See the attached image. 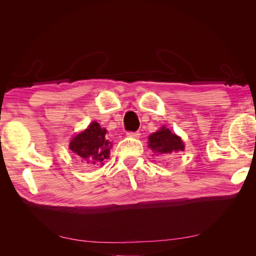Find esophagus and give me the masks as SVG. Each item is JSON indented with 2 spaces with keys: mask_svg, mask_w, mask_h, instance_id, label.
Returning a JSON list of instances; mask_svg holds the SVG:
<instances>
[{
  "mask_svg": "<svg viewBox=\"0 0 256 256\" xmlns=\"http://www.w3.org/2000/svg\"><path fill=\"white\" fill-rule=\"evenodd\" d=\"M127 136L130 138H138L141 136V134L138 131H134V132H127Z\"/></svg>",
  "mask_w": 256,
  "mask_h": 256,
  "instance_id": "obj_1",
  "label": "esophagus"
}]
</instances>
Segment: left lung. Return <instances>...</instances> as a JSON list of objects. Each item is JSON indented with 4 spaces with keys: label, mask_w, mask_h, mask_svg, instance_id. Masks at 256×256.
Segmentation results:
<instances>
[{
    "label": "left lung",
    "mask_w": 256,
    "mask_h": 256,
    "mask_svg": "<svg viewBox=\"0 0 256 256\" xmlns=\"http://www.w3.org/2000/svg\"><path fill=\"white\" fill-rule=\"evenodd\" d=\"M148 140L150 148L157 154H172L184 148L182 138L166 127H162L157 132L150 134Z\"/></svg>",
    "instance_id": "8db88e82"
}]
</instances>
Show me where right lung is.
<instances>
[{
  "mask_svg": "<svg viewBox=\"0 0 256 256\" xmlns=\"http://www.w3.org/2000/svg\"><path fill=\"white\" fill-rule=\"evenodd\" d=\"M106 130L92 122L86 130L76 134L70 142L69 148L79 159L92 166L104 164L109 158L112 143L106 140Z\"/></svg>",
  "mask_w": 256,
  "mask_h": 256,
  "instance_id": "1",
  "label": "right lung"
}]
</instances>
